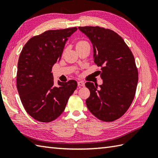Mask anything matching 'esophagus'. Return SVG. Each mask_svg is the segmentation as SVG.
I'll return each instance as SVG.
<instances>
[{
    "instance_id": "obj_1",
    "label": "esophagus",
    "mask_w": 158,
    "mask_h": 158,
    "mask_svg": "<svg viewBox=\"0 0 158 158\" xmlns=\"http://www.w3.org/2000/svg\"><path fill=\"white\" fill-rule=\"evenodd\" d=\"M77 84H78L79 86H82L83 87L85 85V83L82 81H78V83H77Z\"/></svg>"
}]
</instances>
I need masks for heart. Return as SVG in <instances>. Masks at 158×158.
Returning a JSON list of instances; mask_svg holds the SVG:
<instances>
[{
	"instance_id": "b5f03b06",
	"label": "heart",
	"mask_w": 158,
	"mask_h": 158,
	"mask_svg": "<svg viewBox=\"0 0 158 158\" xmlns=\"http://www.w3.org/2000/svg\"><path fill=\"white\" fill-rule=\"evenodd\" d=\"M89 45V43L87 41H80L77 43L76 48H80V47L84 46V45Z\"/></svg>"
}]
</instances>
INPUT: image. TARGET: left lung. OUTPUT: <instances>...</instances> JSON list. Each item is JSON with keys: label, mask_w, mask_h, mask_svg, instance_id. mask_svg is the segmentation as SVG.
<instances>
[{"label": "left lung", "mask_w": 158, "mask_h": 158, "mask_svg": "<svg viewBox=\"0 0 158 158\" xmlns=\"http://www.w3.org/2000/svg\"><path fill=\"white\" fill-rule=\"evenodd\" d=\"M79 29L91 41L94 59L101 67L99 85L87 82L89 110L100 120L113 122L123 115L135 98L139 73L132 52L121 36L110 29L84 26Z\"/></svg>", "instance_id": "1"}]
</instances>
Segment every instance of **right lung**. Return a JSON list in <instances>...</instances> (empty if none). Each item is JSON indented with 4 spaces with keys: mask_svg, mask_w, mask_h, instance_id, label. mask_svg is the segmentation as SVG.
Segmentation results:
<instances>
[{
    "mask_svg": "<svg viewBox=\"0 0 158 158\" xmlns=\"http://www.w3.org/2000/svg\"><path fill=\"white\" fill-rule=\"evenodd\" d=\"M76 27L51 30L30 39L19 57L17 89L30 115L41 122H50L64 110L69 97L77 89L75 80L58 81L54 85L52 67L61 58L66 42Z\"/></svg>",
    "mask_w": 158,
    "mask_h": 158,
    "instance_id": "obj_1",
    "label": "right lung"
}]
</instances>
